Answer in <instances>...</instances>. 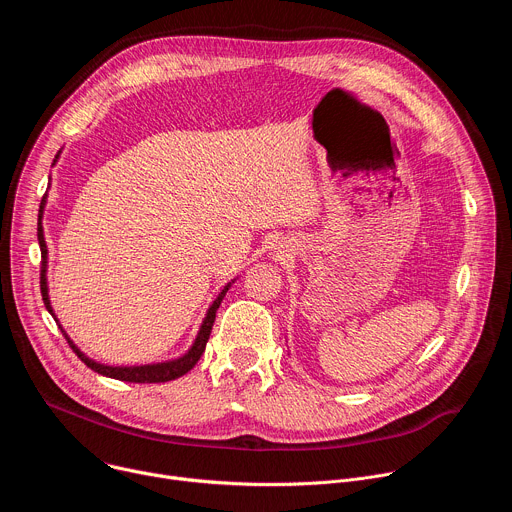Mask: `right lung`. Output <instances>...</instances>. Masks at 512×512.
<instances>
[{
    "label": "right lung",
    "mask_w": 512,
    "mask_h": 512,
    "mask_svg": "<svg viewBox=\"0 0 512 512\" xmlns=\"http://www.w3.org/2000/svg\"><path fill=\"white\" fill-rule=\"evenodd\" d=\"M60 158V152L56 154L54 158V164L58 162ZM52 164V166H54ZM44 206H46V196L40 204V223H38V243H40V249H42V279H40V287H42V300H44V306L46 310L54 316L60 332L64 334V338L68 340L70 348L75 350V354L87 364V367L103 377H109V379H117V381H125V383H166V381H174L182 375H186L194 364L200 360L204 348H206V342L210 338V330H212V324H214V318H216V310L218 306H221V302L225 300L229 287L237 281V279H231L223 289L221 294L216 296V300L208 306L206 310V316L202 318V324L198 328V334L192 342V346L178 358H172V360H164V362H152V364H139V367H111V364H103V362H97L93 358H89L75 342L70 340V336L66 334V330L62 328V324L58 322L54 310H52V304H50V296H48V277H46V271H48V247H46V241H44V227H42V214H44Z\"/></svg>",
    "instance_id": "obj_1"
}]
</instances>
